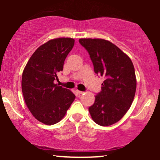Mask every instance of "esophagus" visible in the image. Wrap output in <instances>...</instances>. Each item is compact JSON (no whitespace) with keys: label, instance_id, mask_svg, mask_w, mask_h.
I'll list each match as a JSON object with an SVG mask.
<instances>
[{"label":"esophagus","instance_id":"obj_1","mask_svg":"<svg viewBox=\"0 0 160 160\" xmlns=\"http://www.w3.org/2000/svg\"><path fill=\"white\" fill-rule=\"evenodd\" d=\"M77 93H78V95H82V94H83L84 92H82V91H79V90H78V91H77Z\"/></svg>","mask_w":160,"mask_h":160}]
</instances>
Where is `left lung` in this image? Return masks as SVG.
Returning <instances> with one entry per match:
<instances>
[{
    "instance_id": "8db88e82",
    "label": "left lung",
    "mask_w": 160,
    "mask_h": 160,
    "mask_svg": "<svg viewBox=\"0 0 160 160\" xmlns=\"http://www.w3.org/2000/svg\"><path fill=\"white\" fill-rule=\"evenodd\" d=\"M88 51L95 73L105 78L102 91L89 108L92 119L102 126L118 122L128 111L135 98L136 77L131 58L109 40L80 38Z\"/></svg>"
}]
</instances>
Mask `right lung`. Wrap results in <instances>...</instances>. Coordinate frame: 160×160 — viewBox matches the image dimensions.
I'll use <instances>...</instances> for the list:
<instances>
[{"label": "right lung", "instance_id": "1", "mask_svg": "<svg viewBox=\"0 0 160 160\" xmlns=\"http://www.w3.org/2000/svg\"><path fill=\"white\" fill-rule=\"evenodd\" d=\"M74 45L73 38L49 40L36 49L24 68L22 91L25 104L34 118L45 125L62 120L75 98L71 90L54 83Z\"/></svg>", "mask_w": 160, "mask_h": 160}]
</instances>
